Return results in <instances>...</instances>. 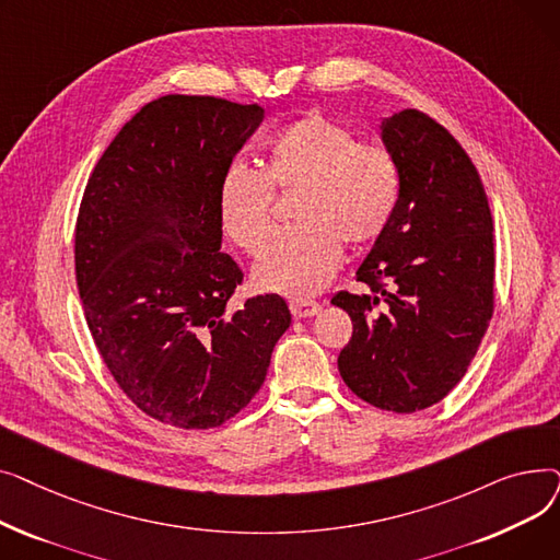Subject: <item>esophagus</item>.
Listing matches in <instances>:
<instances>
[{
    "instance_id": "34e87169",
    "label": "esophagus",
    "mask_w": 560,
    "mask_h": 560,
    "mask_svg": "<svg viewBox=\"0 0 560 560\" xmlns=\"http://www.w3.org/2000/svg\"><path fill=\"white\" fill-rule=\"evenodd\" d=\"M319 304L317 302H311V300H295L290 302V313L295 315L298 319H304V317H313L319 313Z\"/></svg>"
}]
</instances>
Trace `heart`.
Listing matches in <instances>:
<instances>
[{
  "instance_id": "obj_1",
  "label": "heart",
  "mask_w": 560,
  "mask_h": 560,
  "mask_svg": "<svg viewBox=\"0 0 560 560\" xmlns=\"http://www.w3.org/2000/svg\"><path fill=\"white\" fill-rule=\"evenodd\" d=\"M401 174L384 142L357 140L325 115H304L265 147L260 170L235 163L218 188L222 229L243 252L267 244L272 191L295 194L299 226L278 236L258 258L254 281L283 298H311L338 270L342 243L359 249L386 231L397 209Z\"/></svg>"
}]
</instances>
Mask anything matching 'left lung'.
I'll list each match as a JSON object with an SVG mask.
<instances>
[{"label":"left lung","mask_w":560,"mask_h":560,"mask_svg":"<svg viewBox=\"0 0 560 560\" xmlns=\"http://www.w3.org/2000/svg\"><path fill=\"white\" fill-rule=\"evenodd\" d=\"M401 190L393 220L357 272L372 295L340 290L351 317L338 370L363 401L416 413L465 376L494 311L492 215L481 176L458 140L427 113L381 122Z\"/></svg>","instance_id":"left-lung-1"}]
</instances>
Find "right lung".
<instances>
[{"label": "right lung", "instance_id": "1", "mask_svg": "<svg viewBox=\"0 0 560 560\" xmlns=\"http://www.w3.org/2000/svg\"><path fill=\"white\" fill-rule=\"evenodd\" d=\"M260 120L258 104L165 95L113 138L83 190L74 275L88 329L120 390L170 427L238 416L290 327L279 295L226 308L243 270L220 252L218 188Z\"/></svg>", "mask_w": 560, "mask_h": 560}]
</instances>
